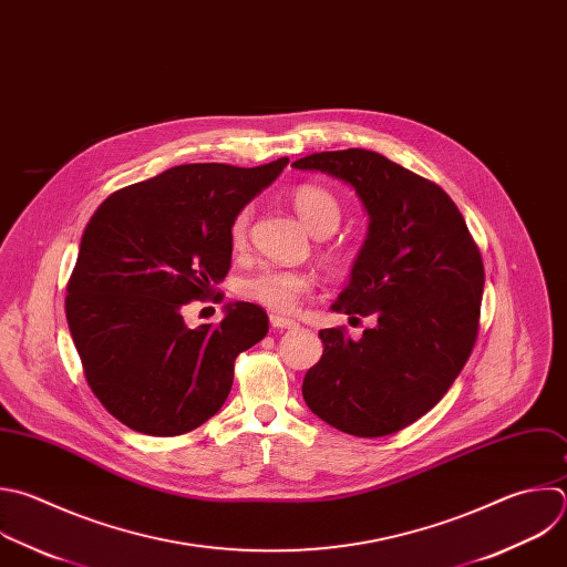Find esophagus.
Instances as JSON below:
<instances>
[{
	"instance_id": "esophagus-1",
	"label": "esophagus",
	"mask_w": 567,
	"mask_h": 567,
	"mask_svg": "<svg viewBox=\"0 0 567 567\" xmlns=\"http://www.w3.org/2000/svg\"><path fill=\"white\" fill-rule=\"evenodd\" d=\"M269 320H271V327H276V329H296V327H298L296 320L285 318V316H278V313H271Z\"/></svg>"
}]
</instances>
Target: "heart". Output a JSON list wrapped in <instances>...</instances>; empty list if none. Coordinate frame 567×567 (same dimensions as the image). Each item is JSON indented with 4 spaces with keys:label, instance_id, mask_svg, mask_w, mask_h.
I'll return each mask as SVG.
<instances>
[{
    "label": "heart",
    "instance_id": "b5f03b06",
    "mask_svg": "<svg viewBox=\"0 0 567 567\" xmlns=\"http://www.w3.org/2000/svg\"><path fill=\"white\" fill-rule=\"evenodd\" d=\"M291 203L302 225L313 236L333 234L342 220L340 200L329 192V188L320 184H300L291 196ZM249 220H251L249 207L236 214L231 223V243L236 247L245 245ZM309 291H311V278L307 274L293 271V269H280V267H260L247 274L238 285V293L245 300L256 302L274 313L293 311L300 298H305Z\"/></svg>",
    "mask_w": 567,
    "mask_h": 567
}]
</instances>
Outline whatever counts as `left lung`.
Instances as JSON below:
<instances>
[{"instance_id": "obj_1", "label": "left lung", "mask_w": 567, "mask_h": 567, "mask_svg": "<svg viewBox=\"0 0 567 567\" xmlns=\"http://www.w3.org/2000/svg\"><path fill=\"white\" fill-rule=\"evenodd\" d=\"M291 166L353 186L369 229L331 309L375 320L358 340L342 327L320 329L324 349L305 373V403L344 434H394L447 394L474 349L481 251L439 184L381 153L322 151Z\"/></svg>"}]
</instances>
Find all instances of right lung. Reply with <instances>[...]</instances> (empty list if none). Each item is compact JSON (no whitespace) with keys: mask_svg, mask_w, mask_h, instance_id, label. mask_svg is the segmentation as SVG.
<instances>
[{"mask_svg":"<svg viewBox=\"0 0 567 567\" xmlns=\"http://www.w3.org/2000/svg\"><path fill=\"white\" fill-rule=\"evenodd\" d=\"M287 162L179 164L120 188L89 220L66 320L91 392L126 427L177 436L225 405L238 353L267 336L269 318L234 302L220 324L192 329L182 307L225 280L236 214Z\"/></svg>","mask_w":567,"mask_h":567,"instance_id":"obj_1","label":"right lung"}]
</instances>
